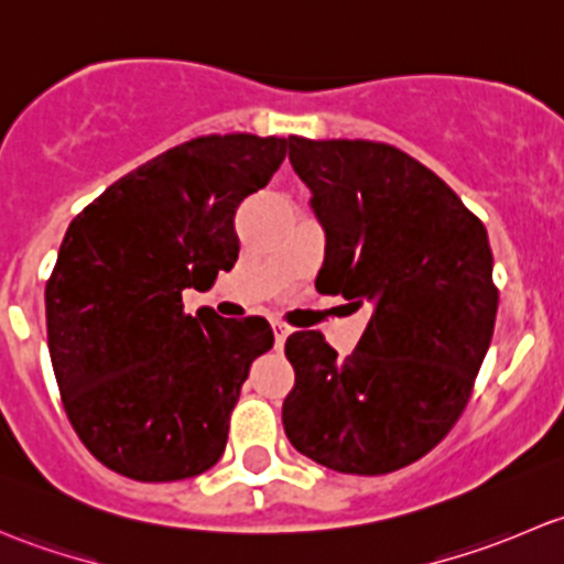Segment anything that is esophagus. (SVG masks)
Listing matches in <instances>:
<instances>
[{
  "label": "esophagus",
  "mask_w": 564,
  "mask_h": 564,
  "mask_svg": "<svg viewBox=\"0 0 564 564\" xmlns=\"http://www.w3.org/2000/svg\"><path fill=\"white\" fill-rule=\"evenodd\" d=\"M272 333H275V346H278V349H283V344H286V338H289V333H292V329H289L286 324H281V322H272Z\"/></svg>",
  "instance_id": "esophagus-1"
}]
</instances>
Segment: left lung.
Here are the masks:
<instances>
[{
	"label": "left lung",
	"mask_w": 564,
	"mask_h": 564,
	"mask_svg": "<svg viewBox=\"0 0 564 564\" xmlns=\"http://www.w3.org/2000/svg\"><path fill=\"white\" fill-rule=\"evenodd\" d=\"M324 231L322 294L371 318L351 355L289 335L283 431L344 475H388L456 425L494 335L499 294L486 226L431 169L379 141L289 135Z\"/></svg>",
	"instance_id": "obj_1"
}]
</instances>
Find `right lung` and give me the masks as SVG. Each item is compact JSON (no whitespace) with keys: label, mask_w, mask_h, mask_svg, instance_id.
Returning a JSON list of instances; mask_svg holds the SVG:
<instances>
[{"label":"right lung","mask_w":564,"mask_h":564,"mask_svg":"<svg viewBox=\"0 0 564 564\" xmlns=\"http://www.w3.org/2000/svg\"><path fill=\"white\" fill-rule=\"evenodd\" d=\"M289 139L202 135L106 187L67 226L45 283L48 351L78 440L141 482L218 464L250 362L272 349L261 316L182 311L240 253L235 213Z\"/></svg>","instance_id":"right-lung-1"}]
</instances>
